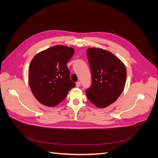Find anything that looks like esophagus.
<instances>
[{"label": "esophagus", "mask_w": 158, "mask_h": 158, "mask_svg": "<svg viewBox=\"0 0 158 158\" xmlns=\"http://www.w3.org/2000/svg\"><path fill=\"white\" fill-rule=\"evenodd\" d=\"M80 85H81V82H80V81H78V82H77L76 83V87H80Z\"/></svg>", "instance_id": "1"}]
</instances>
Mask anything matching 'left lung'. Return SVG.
<instances>
[{
  "label": "left lung",
  "instance_id": "8db88e82",
  "mask_svg": "<svg viewBox=\"0 0 158 158\" xmlns=\"http://www.w3.org/2000/svg\"><path fill=\"white\" fill-rule=\"evenodd\" d=\"M87 56L92 82L85 93L95 107L106 108L116 101L125 88V65L112 52L101 48H88Z\"/></svg>",
  "mask_w": 158,
  "mask_h": 158
}]
</instances>
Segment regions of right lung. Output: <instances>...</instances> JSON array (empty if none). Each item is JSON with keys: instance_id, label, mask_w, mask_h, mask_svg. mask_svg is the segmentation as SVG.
Masks as SVG:
<instances>
[{"instance_id": "right-lung-1", "label": "right lung", "mask_w": 158, "mask_h": 158, "mask_svg": "<svg viewBox=\"0 0 158 158\" xmlns=\"http://www.w3.org/2000/svg\"><path fill=\"white\" fill-rule=\"evenodd\" d=\"M74 52L73 47L57 45L38 52L32 59L28 82L34 97L44 106L55 107L75 86L67 67Z\"/></svg>"}]
</instances>
